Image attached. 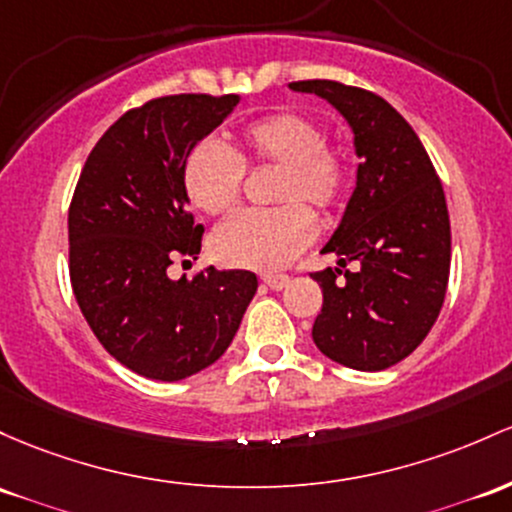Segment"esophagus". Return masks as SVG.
I'll return each mask as SVG.
<instances>
[{
    "mask_svg": "<svg viewBox=\"0 0 512 512\" xmlns=\"http://www.w3.org/2000/svg\"><path fill=\"white\" fill-rule=\"evenodd\" d=\"M262 282H265L269 289L282 291L284 286H289V277H286V274H265V277H262Z\"/></svg>",
    "mask_w": 512,
    "mask_h": 512,
    "instance_id": "1",
    "label": "esophagus"
}]
</instances>
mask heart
I'll return each instance as SVG.
<instances>
[{"label":"heart","mask_w":512,"mask_h":512,"mask_svg":"<svg viewBox=\"0 0 512 512\" xmlns=\"http://www.w3.org/2000/svg\"><path fill=\"white\" fill-rule=\"evenodd\" d=\"M245 167H277L272 211H243L213 233L211 250L230 267L272 272L284 267L313 240L316 221L303 204L330 213L345 196L350 179L347 155L325 143L323 128L296 111H277L250 121L230 150L204 138L189 150L182 187L194 209L223 216L240 199Z\"/></svg>","instance_id":"heart-1"}]
</instances>
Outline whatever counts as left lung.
<instances>
[{"label":"left lung","instance_id":"left-lung-1","mask_svg":"<svg viewBox=\"0 0 512 512\" xmlns=\"http://www.w3.org/2000/svg\"><path fill=\"white\" fill-rule=\"evenodd\" d=\"M289 87L333 104L362 160L340 226L320 250L360 267L342 285L339 267L311 274L323 289L313 342L342 367L381 372L425 340L445 301L452 233L442 182L411 123L379 94L333 80Z\"/></svg>","mask_w":512,"mask_h":512}]
</instances>
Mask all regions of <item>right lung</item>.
<instances>
[{"instance_id":"1","label":"right lung","mask_w":512,"mask_h":512,"mask_svg":"<svg viewBox=\"0 0 512 512\" xmlns=\"http://www.w3.org/2000/svg\"><path fill=\"white\" fill-rule=\"evenodd\" d=\"M238 101L172 94L126 111L94 145L75 187L72 291L104 350L145 379L179 381L216 362L257 291L247 269L167 277L177 257L196 260L204 235L182 187L184 160Z\"/></svg>"}]
</instances>
